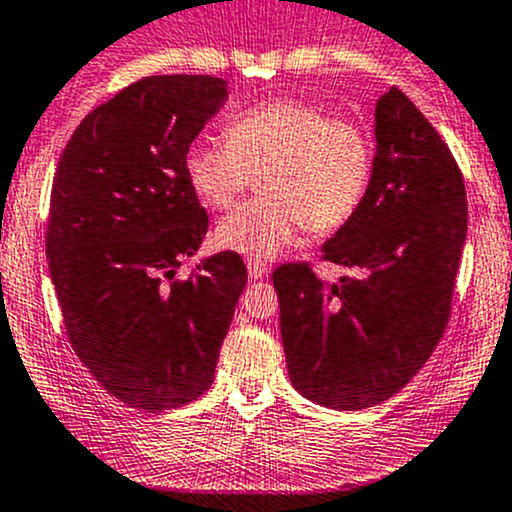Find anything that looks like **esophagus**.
<instances>
[{"label": "esophagus", "instance_id": "34e87169", "mask_svg": "<svg viewBox=\"0 0 512 512\" xmlns=\"http://www.w3.org/2000/svg\"><path fill=\"white\" fill-rule=\"evenodd\" d=\"M268 273V266L263 261H249V276L254 278V280H258V278H263Z\"/></svg>", "mask_w": 512, "mask_h": 512}]
</instances>
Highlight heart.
Listing matches in <instances>:
<instances>
[{"instance_id":"b5f03b06","label":"heart","mask_w":512,"mask_h":512,"mask_svg":"<svg viewBox=\"0 0 512 512\" xmlns=\"http://www.w3.org/2000/svg\"><path fill=\"white\" fill-rule=\"evenodd\" d=\"M190 188L212 210H229L258 175L256 200L217 224L222 249L273 258L305 227H342L364 200L373 170L371 141L359 126L302 100H271L239 112L227 141L197 139L183 158Z\"/></svg>"}]
</instances>
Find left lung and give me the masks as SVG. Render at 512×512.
Wrapping results in <instances>:
<instances>
[{"label":"left lung","instance_id":"obj_1","mask_svg":"<svg viewBox=\"0 0 512 512\" xmlns=\"http://www.w3.org/2000/svg\"><path fill=\"white\" fill-rule=\"evenodd\" d=\"M466 188L442 136L398 87L376 104L361 205L322 258L359 276L324 283L310 263L273 271L290 383L312 403L364 410L425 366L452 312Z\"/></svg>","mask_w":512,"mask_h":512}]
</instances>
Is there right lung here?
Here are the masks:
<instances>
[{
    "instance_id": "1",
    "label": "right lung",
    "mask_w": 512,
    "mask_h": 512,
    "mask_svg": "<svg viewBox=\"0 0 512 512\" xmlns=\"http://www.w3.org/2000/svg\"><path fill=\"white\" fill-rule=\"evenodd\" d=\"M224 100L212 75L134 82L82 119L53 175L46 256L65 332L129 408L173 410L212 386L246 288L234 251L175 278L210 224L183 158Z\"/></svg>"
}]
</instances>
